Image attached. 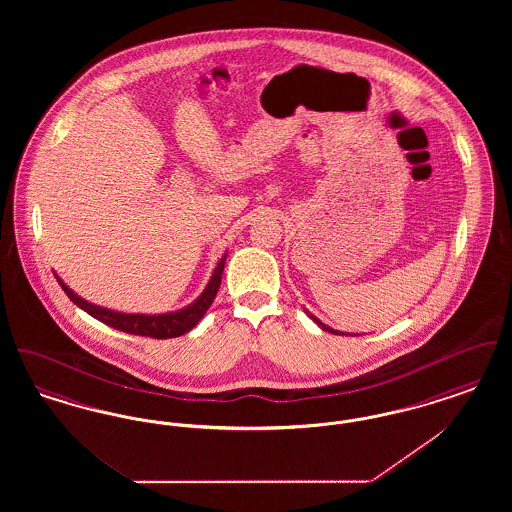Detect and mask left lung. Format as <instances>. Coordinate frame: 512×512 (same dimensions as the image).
Wrapping results in <instances>:
<instances>
[{"mask_svg": "<svg viewBox=\"0 0 512 512\" xmlns=\"http://www.w3.org/2000/svg\"><path fill=\"white\" fill-rule=\"evenodd\" d=\"M307 313H309V311H307ZM309 317L313 318V320L317 322L318 326H320L324 332H330V334H340V336H343V332H340V330H334V328H330V326H326V324H324V322H320V320H318L315 315H311V313H309Z\"/></svg>", "mask_w": 512, "mask_h": 512, "instance_id": "obj_1", "label": "left lung"}]
</instances>
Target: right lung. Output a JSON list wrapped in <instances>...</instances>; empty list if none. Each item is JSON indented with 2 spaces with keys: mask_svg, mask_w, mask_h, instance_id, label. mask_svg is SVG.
<instances>
[{
  "mask_svg": "<svg viewBox=\"0 0 512 512\" xmlns=\"http://www.w3.org/2000/svg\"><path fill=\"white\" fill-rule=\"evenodd\" d=\"M224 261H226V253L222 255L219 265L213 270V276H211L207 288L195 299L194 303H190L188 307H184L180 311L165 313V315H130V313L111 311V309H105V307H98L94 303H88L86 299L76 295L59 276H57V282L63 288V292L69 295V299L73 301L74 305H78L90 317L98 318L103 324H107L115 330L126 332V334H134V336L169 340V338H178V336L190 332L195 324L203 318V315L207 313V309L211 307L215 295L219 292Z\"/></svg>",
  "mask_w": 512,
  "mask_h": 512,
  "instance_id": "right-lung-1",
  "label": "right lung"
}]
</instances>
